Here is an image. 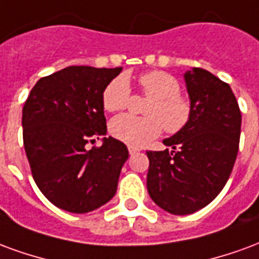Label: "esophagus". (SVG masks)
<instances>
[{"instance_id":"esophagus-1","label":"esophagus","mask_w":259,"mask_h":259,"mask_svg":"<svg viewBox=\"0 0 259 259\" xmlns=\"http://www.w3.org/2000/svg\"><path fill=\"white\" fill-rule=\"evenodd\" d=\"M141 150L139 148H135V146H128V152H130V154H135V153H138Z\"/></svg>"}]
</instances>
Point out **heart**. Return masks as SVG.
<instances>
[{"label": "heart", "instance_id": "obj_1", "mask_svg": "<svg viewBox=\"0 0 259 259\" xmlns=\"http://www.w3.org/2000/svg\"><path fill=\"white\" fill-rule=\"evenodd\" d=\"M139 85L150 98L143 109L145 117L121 114L110 122V134L131 146H143L161 134L163 127L171 135L186 128L192 120V103L181 95L179 81L163 70H153L139 75ZM131 88L125 75H117L103 91L102 103L107 111L124 110L130 103Z\"/></svg>", "mask_w": 259, "mask_h": 259}]
</instances>
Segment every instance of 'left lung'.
I'll use <instances>...</instances> for the list:
<instances>
[{"label": "left lung", "mask_w": 259, "mask_h": 259, "mask_svg": "<svg viewBox=\"0 0 259 259\" xmlns=\"http://www.w3.org/2000/svg\"><path fill=\"white\" fill-rule=\"evenodd\" d=\"M192 120L164 139L163 152H146L148 192L160 208L192 214L209 204L228 182L240 141L241 113L229 84L200 67L185 73Z\"/></svg>", "instance_id": "8db88e82"}]
</instances>
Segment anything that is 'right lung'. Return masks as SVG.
Returning <instances> with one entry per match:
<instances>
[{
  "instance_id": "add662e5",
  "label": "right lung",
  "mask_w": 259,
  "mask_h": 259,
  "mask_svg": "<svg viewBox=\"0 0 259 259\" xmlns=\"http://www.w3.org/2000/svg\"><path fill=\"white\" fill-rule=\"evenodd\" d=\"M121 67L69 66L42 77L24 102L23 145L34 182L59 208L85 214L116 194L128 149L106 135L102 95ZM99 139V138H98Z\"/></svg>"
}]
</instances>
